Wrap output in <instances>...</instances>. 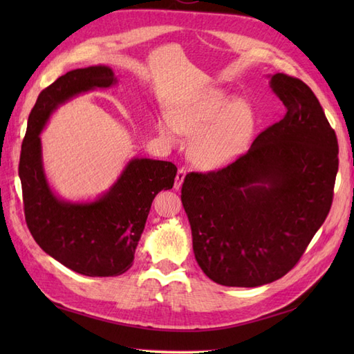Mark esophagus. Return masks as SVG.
Here are the masks:
<instances>
[{
    "mask_svg": "<svg viewBox=\"0 0 354 354\" xmlns=\"http://www.w3.org/2000/svg\"><path fill=\"white\" fill-rule=\"evenodd\" d=\"M184 178H185V170L184 169H179L176 173V179H175V189L179 190L181 189V185L184 183Z\"/></svg>",
    "mask_w": 354,
    "mask_h": 354,
    "instance_id": "esophagus-1",
    "label": "esophagus"
}]
</instances>
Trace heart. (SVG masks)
<instances>
[{
    "instance_id": "b5f03b06",
    "label": "heart",
    "mask_w": 354,
    "mask_h": 354,
    "mask_svg": "<svg viewBox=\"0 0 354 354\" xmlns=\"http://www.w3.org/2000/svg\"><path fill=\"white\" fill-rule=\"evenodd\" d=\"M158 132L175 146L181 135H192L190 155L201 169L214 170L236 161L250 147L255 132L252 109L239 97L222 89L193 95L179 102L171 114H162Z\"/></svg>"
}]
</instances>
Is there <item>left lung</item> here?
I'll return each instance as SVG.
<instances>
[{
    "mask_svg": "<svg viewBox=\"0 0 354 354\" xmlns=\"http://www.w3.org/2000/svg\"><path fill=\"white\" fill-rule=\"evenodd\" d=\"M268 77L284 117L227 167L187 175L181 190L198 265L231 288L288 274L333 199L337 140L318 99L299 79Z\"/></svg>",
    "mask_w": 354,
    "mask_h": 354,
    "instance_id": "obj_1",
    "label": "left lung"
}]
</instances>
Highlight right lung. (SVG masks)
I'll return each mask as SVG.
<instances>
[{"label": "right lung", "instance_id": "right-lung-1", "mask_svg": "<svg viewBox=\"0 0 354 354\" xmlns=\"http://www.w3.org/2000/svg\"><path fill=\"white\" fill-rule=\"evenodd\" d=\"M111 66L71 70L45 88L28 115L19 158L27 227L50 257L86 277H115L132 266L152 201L171 189L176 165L132 158L115 183L91 201H66L45 175L39 135L50 117L74 97L115 86Z\"/></svg>", "mask_w": 354, "mask_h": 354}]
</instances>
